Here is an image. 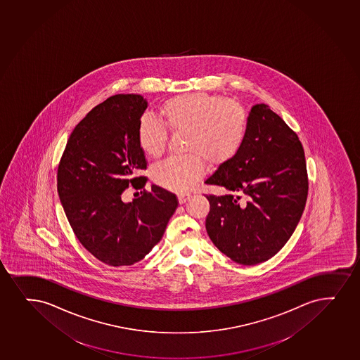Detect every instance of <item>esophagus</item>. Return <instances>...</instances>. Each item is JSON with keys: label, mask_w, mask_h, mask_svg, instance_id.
<instances>
[{"label": "esophagus", "mask_w": 360, "mask_h": 360, "mask_svg": "<svg viewBox=\"0 0 360 360\" xmlns=\"http://www.w3.org/2000/svg\"><path fill=\"white\" fill-rule=\"evenodd\" d=\"M189 196H191L189 194H179L178 195V201L179 203H184L186 200L189 199Z\"/></svg>", "instance_id": "esophagus-1"}]
</instances>
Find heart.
Returning <instances> with one entry per match:
<instances>
[{
  "instance_id": "heart-1",
  "label": "heart",
  "mask_w": 360,
  "mask_h": 360,
  "mask_svg": "<svg viewBox=\"0 0 360 360\" xmlns=\"http://www.w3.org/2000/svg\"><path fill=\"white\" fill-rule=\"evenodd\" d=\"M162 122L141 120L137 140L147 155L165 152L167 129L186 132V157L169 158L153 169V179L167 191L183 193L203 174V161L211 167L233 159L243 144L248 113L241 103L221 96L194 93L171 98L161 107Z\"/></svg>"
}]
</instances>
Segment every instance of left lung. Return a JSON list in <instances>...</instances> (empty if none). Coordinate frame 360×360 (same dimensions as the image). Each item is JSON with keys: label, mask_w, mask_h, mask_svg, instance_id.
I'll use <instances>...</instances> for the list:
<instances>
[{"label": "left lung", "mask_w": 360, "mask_h": 360, "mask_svg": "<svg viewBox=\"0 0 360 360\" xmlns=\"http://www.w3.org/2000/svg\"><path fill=\"white\" fill-rule=\"evenodd\" d=\"M205 183L229 191L206 195V230L217 248L241 265L266 262L287 243L304 210L302 144L283 119L259 103L250 110L240 150Z\"/></svg>", "instance_id": "1"}]
</instances>
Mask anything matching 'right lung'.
Returning <instances> with one entry per match:
<instances>
[{
  "label": "right lung",
  "instance_id": "right-lung-1",
  "mask_svg": "<svg viewBox=\"0 0 360 360\" xmlns=\"http://www.w3.org/2000/svg\"><path fill=\"white\" fill-rule=\"evenodd\" d=\"M148 102L118 94L94 107L70 135L58 167V193L73 233L85 250L110 266L140 262L160 242L178 207L176 195L152 186L131 202L132 186L142 189L147 169L137 131Z\"/></svg>",
  "mask_w": 360,
  "mask_h": 360
}]
</instances>
